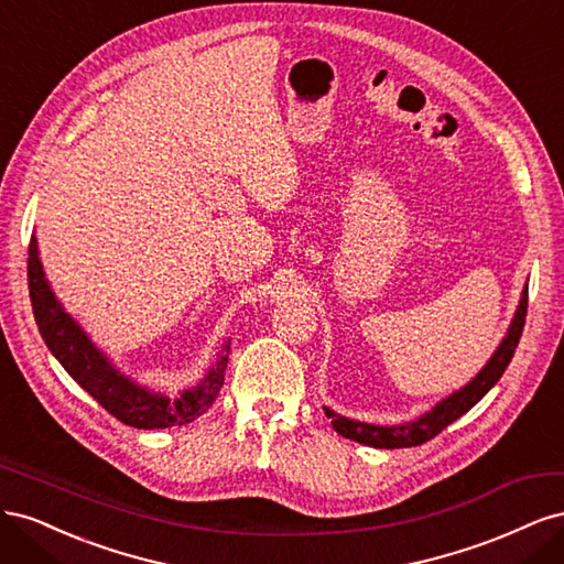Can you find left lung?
Wrapping results in <instances>:
<instances>
[{
    "label": "left lung",
    "instance_id": "left-lung-1",
    "mask_svg": "<svg viewBox=\"0 0 564 564\" xmlns=\"http://www.w3.org/2000/svg\"><path fill=\"white\" fill-rule=\"evenodd\" d=\"M524 315H527V284L522 289L516 315H513V319H510V327H508L506 336L501 338L499 348L494 350V355L487 360V365L477 371L475 379H470L464 388H458L452 392V395L442 398L435 406L429 409V412H423L421 416H416L412 421L379 425V423H367V421H355L348 416H340L329 406H324V414H327V419H332V425L338 435L360 442V445L377 447V449L419 447V445H423V442H429L437 433L445 431L447 425L454 423L458 416H464L468 409H473L477 402H480L494 388V383L503 377V371H506L508 362L513 360L516 348L520 344Z\"/></svg>",
    "mask_w": 564,
    "mask_h": 564
}]
</instances>
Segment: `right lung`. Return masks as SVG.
<instances>
[{
  "instance_id": "right-lung-1",
  "label": "right lung",
  "mask_w": 564,
  "mask_h": 564,
  "mask_svg": "<svg viewBox=\"0 0 564 564\" xmlns=\"http://www.w3.org/2000/svg\"><path fill=\"white\" fill-rule=\"evenodd\" d=\"M28 286L32 313H35L46 348L115 419L143 431L172 429V425L193 423L214 406L220 388H224L230 338L224 340L214 365L195 386L169 395V392L143 386L119 369L82 329V324L63 308L46 280L35 235H32L28 249Z\"/></svg>"
}]
</instances>
